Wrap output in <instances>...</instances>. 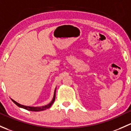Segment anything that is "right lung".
I'll use <instances>...</instances> for the list:
<instances>
[{
  "instance_id": "1",
  "label": "right lung",
  "mask_w": 131,
  "mask_h": 131,
  "mask_svg": "<svg viewBox=\"0 0 131 131\" xmlns=\"http://www.w3.org/2000/svg\"><path fill=\"white\" fill-rule=\"evenodd\" d=\"M55 97H56V89H55L54 92V96H53V100H51L49 104H48V105H46L45 106H42V107H29V106H26V105H21V104H19L17 103V102H16L15 100H14L13 99H11L12 101L16 105H17L18 107H20V108H24V109L27 110V111H34V112H38V111H45V110L47 109V108H49V107H51L53 104L54 103V100H55Z\"/></svg>"
}]
</instances>
